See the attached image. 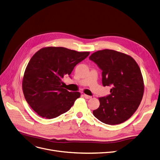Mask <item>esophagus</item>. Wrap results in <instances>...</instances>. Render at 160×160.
Listing matches in <instances>:
<instances>
[{"mask_svg": "<svg viewBox=\"0 0 160 160\" xmlns=\"http://www.w3.org/2000/svg\"><path fill=\"white\" fill-rule=\"evenodd\" d=\"M83 96H84L86 99H90V98H92V97L91 96H89V95H86V94H83L82 95Z\"/></svg>", "mask_w": 160, "mask_h": 160, "instance_id": "esophagus-1", "label": "esophagus"}]
</instances>
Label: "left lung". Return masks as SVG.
<instances>
[{"label":"left lung","instance_id":"obj_1","mask_svg":"<svg viewBox=\"0 0 160 160\" xmlns=\"http://www.w3.org/2000/svg\"><path fill=\"white\" fill-rule=\"evenodd\" d=\"M89 59L102 71V86H112L109 95L99 99L100 105L93 115L108 125L126 122L142 99L144 82L139 67L129 55L112 50L97 51Z\"/></svg>","mask_w":160,"mask_h":160}]
</instances>
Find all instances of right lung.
Masks as SVG:
<instances>
[{"mask_svg":"<svg viewBox=\"0 0 160 160\" xmlns=\"http://www.w3.org/2000/svg\"><path fill=\"white\" fill-rule=\"evenodd\" d=\"M89 54L63 47H47L33 55L25 69L22 88L34 112L52 119L70 110L80 93L67 91L61 80L66 76L71 77L74 67Z\"/></svg>","mask_w":160,"mask_h":160,"instance_id":"add662e5","label":"right lung"}]
</instances>
